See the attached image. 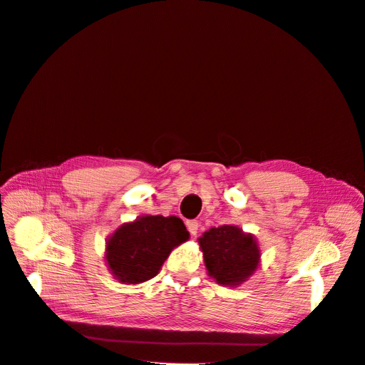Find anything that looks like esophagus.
I'll use <instances>...</instances> for the list:
<instances>
[{"mask_svg":"<svg viewBox=\"0 0 365 365\" xmlns=\"http://www.w3.org/2000/svg\"><path fill=\"white\" fill-rule=\"evenodd\" d=\"M187 230L191 235H196L199 231V222L197 221H187Z\"/></svg>","mask_w":365,"mask_h":365,"instance_id":"1","label":"esophagus"}]
</instances>
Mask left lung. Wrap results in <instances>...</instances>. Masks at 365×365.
<instances>
[{
  "label": "left lung",
  "instance_id": "obj_1",
  "mask_svg": "<svg viewBox=\"0 0 365 365\" xmlns=\"http://www.w3.org/2000/svg\"><path fill=\"white\" fill-rule=\"evenodd\" d=\"M207 274L218 284L237 287L259 267L261 250L252 234L235 225L210 228L199 239Z\"/></svg>",
  "mask_w": 365,
  "mask_h": 365
}]
</instances>
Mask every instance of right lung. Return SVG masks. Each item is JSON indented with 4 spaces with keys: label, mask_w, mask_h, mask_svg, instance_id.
<instances>
[{
    "label": "right lung",
    "mask_w": 365,
    "mask_h": 365,
    "mask_svg": "<svg viewBox=\"0 0 365 365\" xmlns=\"http://www.w3.org/2000/svg\"><path fill=\"white\" fill-rule=\"evenodd\" d=\"M190 234L177 217L145 215L120 225L106 242L104 259L116 280L140 284L159 274L174 247Z\"/></svg>",
    "instance_id": "1"
}]
</instances>
